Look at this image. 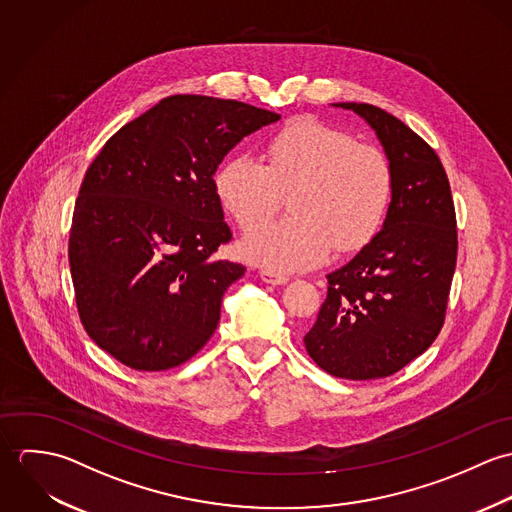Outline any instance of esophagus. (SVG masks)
<instances>
[{"instance_id":"obj_1","label":"esophagus","mask_w":512,"mask_h":512,"mask_svg":"<svg viewBox=\"0 0 512 512\" xmlns=\"http://www.w3.org/2000/svg\"><path fill=\"white\" fill-rule=\"evenodd\" d=\"M260 278H262V282L272 284V286H284V284H288V282H290V278H288V276H284V274H276V272H270V270H262V272H260Z\"/></svg>"}]
</instances>
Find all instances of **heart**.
Instances as JSON below:
<instances>
[{
    "instance_id": "obj_1",
    "label": "heart",
    "mask_w": 512,
    "mask_h": 512,
    "mask_svg": "<svg viewBox=\"0 0 512 512\" xmlns=\"http://www.w3.org/2000/svg\"><path fill=\"white\" fill-rule=\"evenodd\" d=\"M220 207L250 232L274 215L290 193V219L242 242L248 260L293 272L323 262L331 248L351 254L380 232L394 191L392 165L376 146L355 142L339 128L295 118L252 155L228 157L215 175Z\"/></svg>"
}]
</instances>
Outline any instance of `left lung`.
Returning <instances> with one entry per match:
<instances>
[{"label": "left lung", "mask_w": 512, "mask_h": 512, "mask_svg": "<svg viewBox=\"0 0 512 512\" xmlns=\"http://www.w3.org/2000/svg\"><path fill=\"white\" fill-rule=\"evenodd\" d=\"M376 132L394 191L382 230L327 276V297L303 337L315 365L349 378H384L439 335L457 262V220L438 153L402 120L372 104L343 102Z\"/></svg>", "instance_id": "obj_1"}]
</instances>
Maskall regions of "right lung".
<instances>
[{
	"label": "right lung",
	"instance_id": "1",
	"mask_svg": "<svg viewBox=\"0 0 512 512\" xmlns=\"http://www.w3.org/2000/svg\"><path fill=\"white\" fill-rule=\"evenodd\" d=\"M280 114L175 94L120 128L82 179L69 264L88 337L122 365L167 370L213 337L226 288L246 272L215 260L232 238L215 171Z\"/></svg>",
	"mask_w": 512,
	"mask_h": 512
}]
</instances>
